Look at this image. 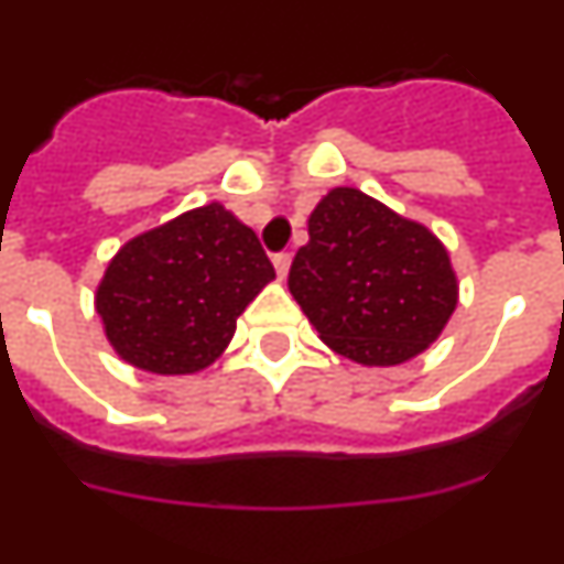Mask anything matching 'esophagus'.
I'll use <instances>...</instances> for the list:
<instances>
[{
	"instance_id": "obj_1",
	"label": "esophagus",
	"mask_w": 564,
	"mask_h": 564,
	"mask_svg": "<svg viewBox=\"0 0 564 564\" xmlns=\"http://www.w3.org/2000/svg\"><path fill=\"white\" fill-rule=\"evenodd\" d=\"M291 262H293V257H291V253H288V251L273 253V268H276L279 279H285V276H288V271H291Z\"/></svg>"
}]
</instances>
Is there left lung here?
Returning a JSON list of instances; mask_svg holds the SVG:
<instances>
[{
	"instance_id": "left-lung-1",
	"label": "left lung",
	"mask_w": 564,
	"mask_h": 564,
	"mask_svg": "<svg viewBox=\"0 0 564 564\" xmlns=\"http://www.w3.org/2000/svg\"><path fill=\"white\" fill-rule=\"evenodd\" d=\"M291 288L322 341L367 367H392L441 336L457 279L441 239L358 188H333L307 220Z\"/></svg>"
}]
</instances>
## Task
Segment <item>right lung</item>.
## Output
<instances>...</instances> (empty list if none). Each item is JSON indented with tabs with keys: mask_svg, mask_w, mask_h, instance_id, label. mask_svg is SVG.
<instances>
[{
	"mask_svg": "<svg viewBox=\"0 0 564 564\" xmlns=\"http://www.w3.org/2000/svg\"><path fill=\"white\" fill-rule=\"evenodd\" d=\"M273 276L257 234L212 203L129 239L104 273L96 311L123 361L188 376L226 350L237 316Z\"/></svg>",
	"mask_w": 564,
	"mask_h": 564,
	"instance_id": "obj_1",
	"label": "right lung"
}]
</instances>
